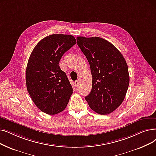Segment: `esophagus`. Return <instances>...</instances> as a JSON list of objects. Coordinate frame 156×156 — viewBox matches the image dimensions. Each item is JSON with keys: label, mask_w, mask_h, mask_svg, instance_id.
<instances>
[{"label": "esophagus", "mask_w": 156, "mask_h": 156, "mask_svg": "<svg viewBox=\"0 0 156 156\" xmlns=\"http://www.w3.org/2000/svg\"><path fill=\"white\" fill-rule=\"evenodd\" d=\"M79 82H80L79 80H76L75 82H74V85H75V87H76L78 85V84H79Z\"/></svg>", "instance_id": "34e87169"}]
</instances>
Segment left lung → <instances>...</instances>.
I'll return each mask as SVG.
<instances>
[{"label": "left lung", "mask_w": 156, "mask_h": 156, "mask_svg": "<svg viewBox=\"0 0 156 156\" xmlns=\"http://www.w3.org/2000/svg\"><path fill=\"white\" fill-rule=\"evenodd\" d=\"M77 44L90 67L92 87L85 100L92 110L107 115L125 98L129 83L126 60L111 43L99 37H77Z\"/></svg>", "instance_id": "left-lung-1"}]
</instances>
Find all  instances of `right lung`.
Masks as SVG:
<instances>
[{"instance_id": "right-lung-1", "label": "right lung", "mask_w": 156, "mask_h": 156, "mask_svg": "<svg viewBox=\"0 0 156 156\" xmlns=\"http://www.w3.org/2000/svg\"><path fill=\"white\" fill-rule=\"evenodd\" d=\"M76 43L71 35L55 34L41 40L30 54L25 73L27 89L33 102L46 114L62 112L73 94L59 62Z\"/></svg>"}]
</instances>
